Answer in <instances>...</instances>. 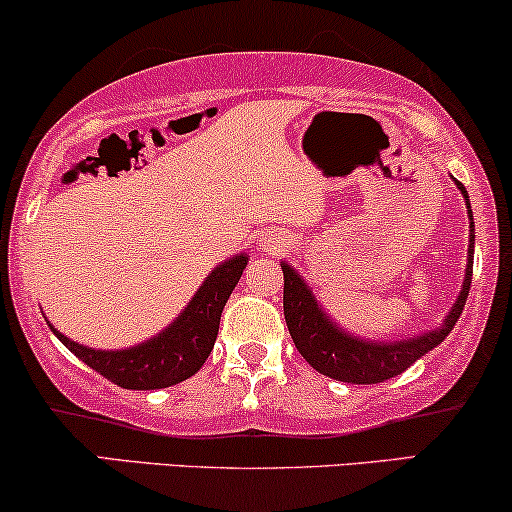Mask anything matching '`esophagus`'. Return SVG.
<instances>
[{"label":"esophagus","instance_id":"obj_1","mask_svg":"<svg viewBox=\"0 0 512 512\" xmlns=\"http://www.w3.org/2000/svg\"><path fill=\"white\" fill-rule=\"evenodd\" d=\"M258 244H261L263 249H270V246L280 244V237H275V235H261V237H258Z\"/></svg>","mask_w":512,"mask_h":512}]
</instances>
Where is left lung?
I'll use <instances>...</instances> for the list:
<instances>
[{
    "instance_id": "obj_1",
    "label": "left lung",
    "mask_w": 512,
    "mask_h": 512,
    "mask_svg": "<svg viewBox=\"0 0 512 512\" xmlns=\"http://www.w3.org/2000/svg\"><path fill=\"white\" fill-rule=\"evenodd\" d=\"M456 187L463 194L465 206L470 216V249H468V266H465V280L460 287L456 304L451 306L449 315L444 318L437 330L422 332L418 337L406 339H365L356 332L344 330L342 325L334 323L330 313L315 299L313 289L308 287L304 275L287 261H282V273H285V320L292 334L296 349L301 356L311 363L320 375L332 377V380L349 382V384H377L389 380V377L401 375L408 370L418 358L430 353L434 346H439L449 337L453 325L458 323L463 313L465 301L470 294L472 282V254H475V225H472V208L468 189L453 178Z\"/></svg>"
}]
</instances>
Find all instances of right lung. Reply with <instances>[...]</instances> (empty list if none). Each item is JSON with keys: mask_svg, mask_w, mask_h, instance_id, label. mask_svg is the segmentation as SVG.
<instances>
[{"mask_svg": "<svg viewBox=\"0 0 512 512\" xmlns=\"http://www.w3.org/2000/svg\"><path fill=\"white\" fill-rule=\"evenodd\" d=\"M246 263L249 256L235 254L213 268L192 301L166 330L130 349H92L68 339L49 320L47 325L68 351L118 387L140 391L173 387L192 377L206 363L218 337L220 315Z\"/></svg>", "mask_w": 512, "mask_h": 512, "instance_id": "add662e5", "label": "right lung"}]
</instances>
